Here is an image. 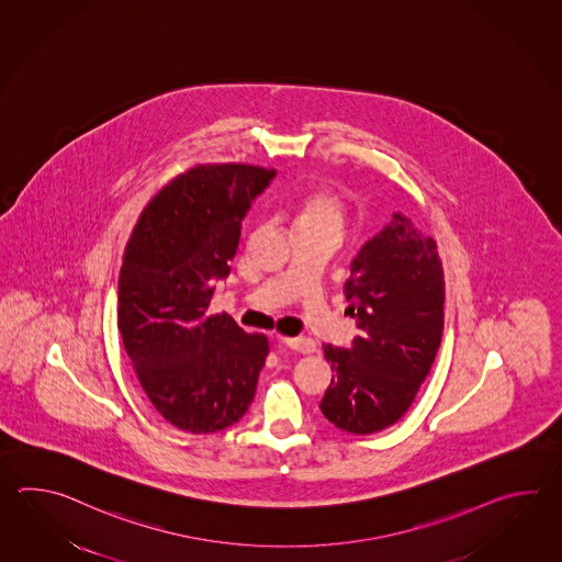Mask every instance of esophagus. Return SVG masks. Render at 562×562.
Segmentation results:
<instances>
[{
  "instance_id": "34e87169",
  "label": "esophagus",
  "mask_w": 562,
  "mask_h": 562,
  "mask_svg": "<svg viewBox=\"0 0 562 562\" xmlns=\"http://www.w3.org/2000/svg\"><path fill=\"white\" fill-rule=\"evenodd\" d=\"M281 344L299 353H313L317 349V344L311 337H286Z\"/></svg>"
}]
</instances>
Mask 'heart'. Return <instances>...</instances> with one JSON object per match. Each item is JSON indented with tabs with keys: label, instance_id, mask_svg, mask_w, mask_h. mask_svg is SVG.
Returning a JSON list of instances; mask_svg holds the SVG:
<instances>
[{
	"label": "heart",
	"instance_id": "b5f03b06",
	"mask_svg": "<svg viewBox=\"0 0 562 562\" xmlns=\"http://www.w3.org/2000/svg\"><path fill=\"white\" fill-rule=\"evenodd\" d=\"M297 228H346V201L335 187H313L299 192L291 203Z\"/></svg>",
	"mask_w": 562,
	"mask_h": 562
}]
</instances>
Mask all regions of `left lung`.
I'll use <instances>...</instances> for the list:
<instances>
[{"label": "left lung", "instance_id": "1", "mask_svg": "<svg viewBox=\"0 0 562 562\" xmlns=\"http://www.w3.org/2000/svg\"><path fill=\"white\" fill-rule=\"evenodd\" d=\"M347 313L359 335L323 347L335 371L323 416L349 434L394 426L430 373L443 334V269L438 245L402 213L368 240L351 263Z\"/></svg>", "mask_w": 562, "mask_h": 562}]
</instances>
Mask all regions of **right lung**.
I'll list each match as a JSON object with an SVG mask.
<instances>
[{"mask_svg": "<svg viewBox=\"0 0 562 562\" xmlns=\"http://www.w3.org/2000/svg\"><path fill=\"white\" fill-rule=\"evenodd\" d=\"M276 170L199 165L144 206L119 277V331L144 394L179 430L211 434L249 409L269 356L263 334L209 313L240 225Z\"/></svg>", "mask_w": 562, "mask_h": 562, "instance_id": "obj_1", "label": "right lung"}]
</instances>
